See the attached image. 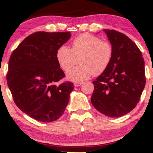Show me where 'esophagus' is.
I'll use <instances>...</instances> for the list:
<instances>
[{"label": "esophagus", "mask_w": 153, "mask_h": 153, "mask_svg": "<svg viewBox=\"0 0 153 153\" xmlns=\"http://www.w3.org/2000/svg\"><path fill=\"white\" fill-rule=\"evenodd\" d=\"M82 84V82H74V86L75 87H78V86H80Z\"/></svg>", "instance_id": "esophagus-1"}]
</instances>
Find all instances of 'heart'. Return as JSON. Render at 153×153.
I'll list each match as a JSON object with an SVG mask.
<instances>
[{
    "instance_id": "1",
    "label": "heart",
    "mask_w": 153,
    "mask_h": 153,
    "mask_svg": "<svg viewBox=\"0 0 153 153\" xmlns=\"http://www.w3.org/2000/svg\"><path fill=\"white\" fill-rule=\"evenodd\" d=\"M112 56L111 45L90 34L79 35L72 42L71 49L62 45L56 52L57 62L65 72L72 68L79 59L80 65L67 73V78L75 82L85 80L94 74L103 73L109 66Z\"/></svg>"
}]
</instances>
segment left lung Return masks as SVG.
Segmentation results:
<instances>
[{
    "label": "left lung",
    "instance_id": "left-lung-1",
    "mask_svg": "<svg viewBox=\"0 0 153 153\" xmlns=\"http://www.w3.org/2000/svg\"><path fill=\"white\" fill-rule=\"evenodd\" d=\"M112 48L109 66L93 82L91 103L103 114L120 117L135 108L145 88V62L140 50L128 36L103 29Z\"/></svg>",
    "mask_w": 153,
    "mask_h": 153
}]
</instances>
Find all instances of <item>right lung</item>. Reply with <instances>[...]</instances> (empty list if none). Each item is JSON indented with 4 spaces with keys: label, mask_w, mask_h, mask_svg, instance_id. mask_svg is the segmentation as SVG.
<instances>
[{
    "label": "right lung",
    "mask_w": 153,
    "mask_h": 153,
    "mask_svg": "<svg viewBox=\"0 0 153 153\" xmlns=\"http://www.w3.org/2000/svg\"><path fill=\"white\" fill-rule=\"evenodd\" d=\"M71 32L38 31L29 35L10 55L7 83L17 106L42 122L57 120L69 102L73 83H55L65 77L56 52Z\"/></svg>",
    "instance_id": "1"
}]
</instances>
